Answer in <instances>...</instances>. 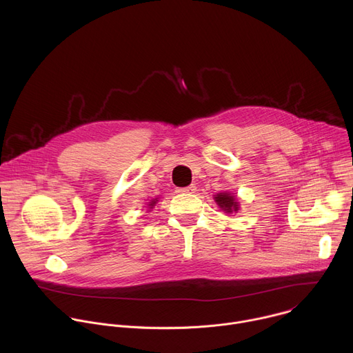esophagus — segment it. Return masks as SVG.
Instances as JSON below:
<instances>
[{
  "mask_svg": "<svg viewBox=\"0 0 353 353\" xmlns=\"http://www.w3.org/2000/svg\"><path fill=\"white\" fill-rule=\"evenodd\" d=\"M195 191H196V187L194 184H191L188 187H184V188H177L179 194H194Z\"/></svg>",
  "mask_w": 353,
  "mask_h": 353,
  "instance_id": "1",
  "label": "esophagus"
}]
</instances>
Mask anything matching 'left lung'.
<instances>
[{"instance_id":"left-lung-1","label":"left lung","mask_w":353,"mask_h":353,"mask_svg":"<svg viewBox=\"0 0 353 353\" xmlns=\"http://www.w3.org/2000/svg\"><path fill=\"white\" fill-rule=\"evenodd\" d=\"M214 199H215V203L218 204V207L226 214H236L240 210L239 199L233 192H229V191L218 192L214 196Z\"/></svg>"}]
</instances>
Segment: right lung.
Here are the masks:
<instances>
[{"label": "right lung", "mask_w": 353, "mask_h": 353, "mask_svg": "<svg viewBox=\"0 0 353 353\" xmlns=\"http://www.w3.org/2000/svg\"><path fill=\"white\" fill-rule=\"evenodd\" d=\"M158 198H154L152 201H150V203H148V211H150V210H152L155 205H157V203H158Z\"/></svg>", "instance_id": "add662e5"}]
</instances>
